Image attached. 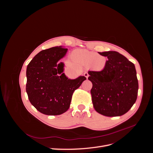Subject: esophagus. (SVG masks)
Instances as JSON below:
<instances>
[{
	"instance_id": "esophagus-1",
	"label": "esophagus",
	"mask_w": 153,
	"mask_h": 153,
	"mask_svg": "<svg viewBox=\"0 0 153 153\" xmlns=\"http://www.w3.org/2000/svg\"><path fill=\"white\" fill-rule=\"evenodd\" d=\"M84 76L87 78V79L88 77H89V74H88V73L85 72V73H84Z\"/></svg>"
}]
</instances>
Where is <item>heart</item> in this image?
I'll return each instance as SVG.
<instances>
[{
    "label": "heart",
    "mask_w": 153,
    "mask_h": 153,
    "mask_svg": "<svg viewBox=\"0 0 153 153\" xmlns=\"http://www.w3.org/2000/svg\"><path fill=\"white\" fill-rule=\"evenodd\" d=\"M75 55L80 61L85 65H92V67L96 70H102L105 68L106 62V59L102 55L89 52L87 50H79L75 52Z\"/></svg>",
    "instance_id": "b5f03b06"
}]
</instances>
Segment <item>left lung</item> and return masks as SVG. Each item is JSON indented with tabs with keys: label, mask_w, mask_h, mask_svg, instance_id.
I'll use <instances>...</instances> for the list:
<instances>
[{
	"label": "left lung",
	"mask_w": 153,
	"mask_h": 153,
	"mask_svg": "<svg viewBox=\"0 0 153 153\" xmlns=\"http://www.w3.org/2000/svg\"><path fill=\"white\" fill-rule=\"evenodd\" d=\"M107 57L105 68L89 71L92 101L97 112L107 117L121 116L135 103L138 83L134 64L115 51L99 52Z\"/></svg>",
	"instance_id": "obj_1"
}]
</instances>
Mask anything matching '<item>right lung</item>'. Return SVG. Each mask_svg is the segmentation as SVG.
<instances>
[{
    "label": "right lung",
    "mask_w": 153,
    "mask_h": 153,
    "mask_svg": "<svg viewBox=\"0 0 153 153\" xmlns=\"http://www.w3.org/2000/svg\"><path fill=\"white\" fill-rule=\"evenodd\" d=\"M62 46L41 51L27 67L26 92L31 104L48 115H61L70 106L73 92L86 78L70 79L64 73V63L58 62L66 56Z\"/></svg>",
    "instance_id": "add662e5"
}]
</instances>
